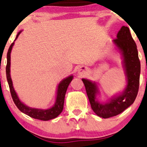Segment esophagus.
Instances as JSON below:
<instances>
[{
	"mask_svg": "<svg viewBox=\"0 0 147 147\" xmlns=\"http://www.w3.org/2000/svg\"><path fill=\"white\" fill-rule=\"evenodd\" d=\"M86 68L85 67H80L78 70V72L80 75L86 73Z\"/></svg>",
	"mask_w": 147,
	"mask_h": 147,
	"instance_id": "obj_1",
	"label": "esophagus"
}]
</instances>
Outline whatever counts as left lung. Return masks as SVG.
Listing matches in <instances>:
<instances>
[{"label": "left lung", "mask_w": 147, "mask_h": 147, "mask_svg": "<svg viewBox=\"0 0 147 147\" xmlns=\"http://www.w3.org/2000/svg\"><path fill=\"white\" fill-rule=\"evenodd\" d=\"M115 45L120 52L123 59L127 85L120 95L112 97L109 102L100 103L96 98L98 89L95 82L82 79L92 111L102 118H109L120 114L134 102L140 85V61L138 57L137 45L132 38L129 28L122 26L118 32Z\"/></svg>", "instance_id": "1"}]
</instances>
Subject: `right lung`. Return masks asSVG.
<instances>
[{
	"instance_id": "right-lung-1",
	"label": "right lung",
	"mask_w": 147,
	"mask_h": 147,
	"mask_svg": "<svg viewBox=\"0 0 147 147\" xmlns=\"http://www.w3.org/2000/svg\"><path fill=\"white\" fill-rule=\"evenodd\" d=\"M21 31H20L18 33V34L16 35V39L18 38V35L21 34ZM14 44V43H12L11 45H10L7 52V55L6 75L7 80L8 84H9L11 97H12V99L14 101L15 105L17 106L18 109L22 113L28 115V116L34 118V119H38L43 121H48L50 120V119L57 117L62 112V111H63L65 92H66L67 88H68L69 84H70L71 81L72 80L73 76L71 75L66 77L65 79H63L60 82L59 84L58 88H57L56 102H55V104H54V106L52 108L43 110V109H33V108H30L29 106H27L23 102H21L20 101L18 95H16V92H15L14 89V87H13L12 81H11V77H10V54H11V49H12Z\"/></svg>"
}]
</instances>
